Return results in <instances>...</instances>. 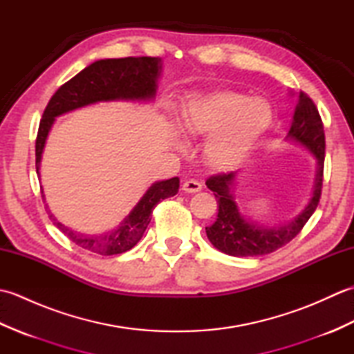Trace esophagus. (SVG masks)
Segmentation results:
<instances>
[{"mask_svg": "<svg viewBox=\"0 0 354 354\" xmlns=\"http://www.w3.org/2000/svg\"><path fill=\"white\" fill-rule=\"evenodd\" d=\"M202 189V184L199 181H194V179H189V181H185L183 185V190L185 193H198Z\"/></svg>", "mask_w": 354, "mask_h": 354, "instance_id": "34e87169", "label": "esophagus"}]
</instances>
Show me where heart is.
Masks as SVG:
<instances>
[{"label": "heart", "mask_w": 354, "mask_h": 354, "mask_svg": "<svg viewBox=\"0 0 354 354\" xmlns=\"http://www.w3.org/2000/svg\"><path fill=\"white\" fill-rule=\"evenodd\" d=\"M272 108L266 99L234 91L199 94L178 114V126L187 135H208L207 161L217 169L237 164L254 141L266 131ZM183 147L181 142H176Z\"/></svg>", "instance_id": "obj_1"}]
</instances>
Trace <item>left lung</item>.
<instances>
[{"label": "left lung", "mask_w": 354, "mask_h": 354, "mask_svg": "<svg viewBox=\"0 0 354 354\" xmlns=\"http://www.w3.org/2000/svg\"><path fill=\"white\" fill-rule=\"evenodd\" d=\"M286 140L297 142L315 156L317 175H315L313 192L304 209L288 223L268 227L254 222L240 212L234 198V183L239 171L221 173L207 179V187L214 193L219 205L217 219L212 227H205L207 237L212 245L232 257H259L277 251L278 248L289 243L306 222L310 219L318 207L324 175L326 135L319 112L310 97L299 93L293 112L292 124Z\"/></svg>", "instance_id": "1"}]
</instances>
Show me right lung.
<instances>
[{"mask_svg": "<svg viewBox=\"0 0 354 354\" xmlns=\"http://www.w3.org/2000/svg\"><path fill=\"white\" fill-rule=\"evenodd\" d=\"M161 70V57L100 59L64 84L50 99L39 123L36 137V173H39L45 141L56 117L99 102L153 100ZM178 190L179 178L153 183L142 194L138 204L132 208V212L118 223V227L102 234H85L65 227L56 219L55 214H51L50 209L48 216L71 242L84 250L100 255L122 254L132 250L140 242L158 202L175 196Z\"/></svg>", "mask_w": 354, "mask_h": 354, "instance_id": "1", "label": "right lung"}]
</instances>
